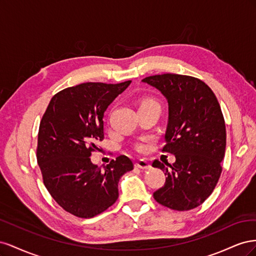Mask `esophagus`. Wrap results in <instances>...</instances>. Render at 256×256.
<instances>
[{"label": "esophagus", "mask_w": 256, "mask_h": 256, "mask_svg": "<svg viewBox=\"0 0 256 256\" xmlns=\"http://www.w3.org/2000/svg\"><path fill=\"white\" fill-rule=\"evenodd\" d=\"M136 166L138 168H142V170H150L152 168V166L148 164V162L143 160V159L138 160L136 164Z\"/></svg>", "instance_id": "obj_1"}]
</instances>
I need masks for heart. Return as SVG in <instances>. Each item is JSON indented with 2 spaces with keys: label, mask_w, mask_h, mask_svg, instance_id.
I'll return each mask as SVG.
<instances>
[{
  "label": "heart",
  "mask_w": 256,
  "mask_h": 256,
  "mask_svg": "<svg viewBox=\"0 0 256 256\" xmlns=\"http://www.w3.org/2000/svg\"><path fill=\"white\" fill-rule=\"evenodd\" d=\"M150 104H156V102H154V100H152V99H150V98H145V99H143L142 102H141L140 106H150ZM144 148H145V145H144V144H138V145H136V150H143Z\"/></svg>",
  "instance_id": "obj_1"
}]
</instances>
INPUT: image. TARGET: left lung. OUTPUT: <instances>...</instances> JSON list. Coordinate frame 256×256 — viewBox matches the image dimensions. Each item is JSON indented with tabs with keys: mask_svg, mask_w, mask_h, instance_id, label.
<instances>
[{
	"mask_svg": "<svg viewBox=\"0 0 256 256\" xmlns=\"http://www.w3.org/2000/svg\"><path fill=\"white\" fill-rule=\"evenodd\" d=\"M143 82L161 92L168 104L166 145L174 164L154 160L166 175L154 198L174 210H190L212 194L221 172L226 146V122L212 88L194 76L164 74L146 76Z\"/></svg>",
	"mask_w": 256,
	"mask_h": 256,
	"instance_id": "left-lung-1",
	"label": "left lung"
}]
</instances>
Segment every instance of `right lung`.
<instances>
[{"mask_svg": "<svg viewBox=\"0 0 256 256\" xmlns=\"http://www.w3.org/2000/svg\"><path fill=\"white\" fill-rule=\"evenodd\" d=\"M130 83L67 88L52 97L42 118L37 162L44 184L62 208L79 218H92L112 206L118 198L120 178L134 168L124 154L104 170L90 158L104 140V113Z\"/></svg>", "mask_w": 256, "mask_h": 256, "instance_id": "right-lung-1", "label": "right lung"}]
</instances>
